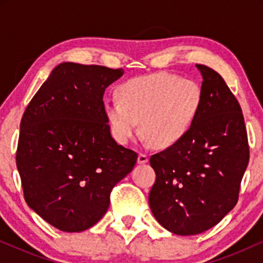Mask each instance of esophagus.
<instances>
[{"label":"esophagus","mask_w":263,"mask_h":263,"mask_svg":"<svg viewBox=\"0 0 263 263\" xmlns=\"http://www.w3.org/2000/svg\"><path fill=\"white\" fill-rule=\"evenodd\" d=\"M137 162L140 164H144V163L148 162V157H147V155H144V153H140L137 157Z\"/></svg>","instance_id":"1"}]
</instances>
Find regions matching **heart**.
<instances>
[{
	"mask_svg": "<svg viewBox=\"0 0 263 263\" xmlns=\"http://www.w3.org/2000/svg\"><path fill=\"white\" fill-rule=\"evenodd\" d=\"M105 102L104 116L114 140L128 143L140 128L157 148L176 146L188 135L201 107V90L193 80L170 73L132 78Z\"/></svg>",
	"mask_w": 263,
	"mask_h": 263,
	"instance_id": "obj_1",
	"label": "heart"
}]
</instances>
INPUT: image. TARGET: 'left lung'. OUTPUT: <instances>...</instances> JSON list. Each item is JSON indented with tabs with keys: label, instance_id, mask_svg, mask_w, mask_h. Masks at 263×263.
Returning <instances> with one entry per match:
<instances>
[{
	"label": "left lung",
	"instance_id": "obj_1",
	"mask_svg": "<svg viewBox=\"0 0 263 263\" xmlns=\"http://www.w3.org/2000/svg\"><path fill=\"white\" fill-rule=\"evenodd\" d=\"M197 68L203 83L194 125L179 143L149 159L157 176L148 197L153 216L182 236L209 230L230 213L250 158L236 98L215 70Z\"/></svg>",
	"mask_w": 263,
	"mask_h": 263
}]
</instances>
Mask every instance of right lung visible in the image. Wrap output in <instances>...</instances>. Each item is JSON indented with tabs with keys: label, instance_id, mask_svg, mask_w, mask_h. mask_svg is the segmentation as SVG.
<instances>
[{
	"label": "right lung",
	"instance_id": "1",
	"mask_svg": "<svg viewBox=\"0 0 263 263\" xmlns=\"http://www.w3.org/2000/svg\"><path fill=\"white\" fill-rule=\"evenodd\" d=\"M123 69L62 63L23 114L16 155L26 203L65 232L105 215L111 189L134 170L137 153L119 146L104 116V92Z\"/></svg>",
	"mask_w": 263,
	"mask_h": 263
}]
</instances>
